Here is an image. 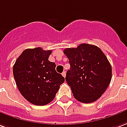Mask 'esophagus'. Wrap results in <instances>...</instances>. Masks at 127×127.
Segmentation results:
<instances>
[{
	"instance_id": "esophagus-1",
	"label": "esophagus",
	"mask_w": 127,
	"mask_h": 127,
	"mask_svg": "<svg viewBox=\"0 0 127 127\" xmlns=\"http://www.w3.org/2000/svg\"><path fill=\"white\" fill-rule=\"evenodd\" d=\"M62 75L63 76L64 78H65V76H66V72L65 71H63V72L62 73Z\"/></svg>"
}]
</instances>
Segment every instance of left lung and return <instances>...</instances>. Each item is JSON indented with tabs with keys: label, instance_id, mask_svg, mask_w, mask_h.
<instances>
[{
	"label": "left lung",
	"instance_id": "8db88e82",
	"mask_svg": "<svg viewBox=\"0 0 127 127\" xmlns=\"http://www.w3.org/2000/svg\"><path fill=\"white\" fill-rule=\"evenodd\" d=\"M70 69L66 80L77 100L91 103L102 96L110 84L112 69L107 58L95 45L81 44L76 48H66Z\"/></svg>",
	"mask_w": 127,
	"mask_h": 127
}]
</instances>
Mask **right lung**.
<instances>
[{
  "label": "right lung",
  "mask_w": 127,
  "mask_h": 127,
  "mask_svg": "<svg viewBox=\"0 0 127 127\" xmlns=\"http://www.w3.org/2000/svg\"><path fill=\"white\" fill-rule=\"evenodd\" d=\"M51 50L27 49L13 66L15 81L20 94L33 104L43 106L54 99L64 78L56 72V64L49 61Z\"/></svg>",
  "instance_id": "1"
}]
</instances>
